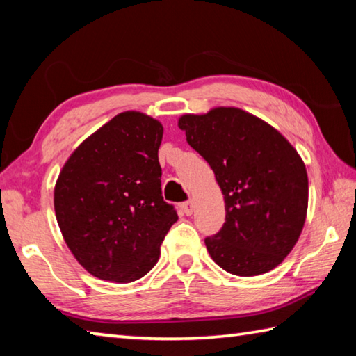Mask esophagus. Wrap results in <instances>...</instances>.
<instances>
[{"mask_svg":"<svg viewBox=\"0 0 356 356\" xmlns=\"http://www.w3.org/2000/svg\"><path fill=\"white\" fill-rule=\"evenodd\" d=\"M182 210H184L185 215H191L193 210H195V202H193L191 200L184 202V204H182Z\"/></svg>","mask_w":356,"mask_h":356,"instance_id":"esophagus-1","label":"esophagus"}]
</instances>
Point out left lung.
I'll use <instances>...</instances> for the list:
<instances>
[{
    "label": "left lung",
    "instance_id": "left-lung-1",
    "mask_svg": "<svg viewBox=\"0 0 356 356\" xmlns=\"http://www.w3.org/2000/svg\"><path fill=\"white\" fill-rule=\"evenodd\" d=\"M179 129L225 195V225L206 238L210 257L237 276L278 267L308 212V174L297 150L265 120L234 106L184 114Z\"/></svg>",
    "mask_w": 356,
    "mask_h": 356
}]
</instances>
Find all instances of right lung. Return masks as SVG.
<instances>
[{
  "label": "right lung",
  "instance_id": "right-lung-1",
  "mask_svg": "<svg viewBox=\"0 0 356 356\" xmlns=\"http://www.w3.org/2000/svg\"><path fill=\"white\" fill-rule=\"evenodd\" d=\"M163 125L124 111L94 131L65 161L55 185L63 237L99 280L131 282L152 270L177 213L161 196Z\"/></svg>",
  "mask_w": 356,
  "mask_h": 356
}]
</instances>
